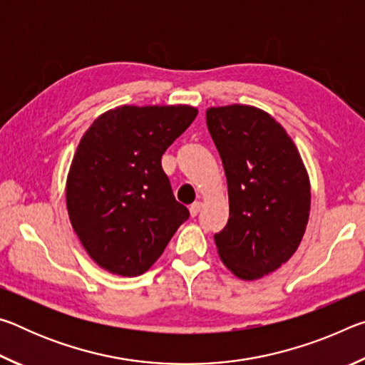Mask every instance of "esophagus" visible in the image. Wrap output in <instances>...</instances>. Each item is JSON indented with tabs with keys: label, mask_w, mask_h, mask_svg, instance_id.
I'll use <instances>...</instances> for the list:
<instances>
[{
	"label": "esophagus",
	"mask_w": 365,
	"mask_h": 365,
	"mask_svg": "<svg viewBox=\"0 0 365 365\" xmlns=\"http://www.w3.org/2000/svg\"><path fill=\"white\" fill-rule=\"evenodd\" d=\"M201 207H202V202L201 201H195L193 205L190 206V214L195 217V215H197V212L201 211Z\"/></svg>",
	"instance_id": "34e87169"
}]
</instances>
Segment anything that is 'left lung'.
<instances>
[{
  "instance_id": "1",
  "label": "left lung",
  "mask_w": 365,
  "mask_h": 365,
  "mask_svg": "<svg viewBox=\"0 0 365 365\" xmlns=\"http://www.w3.org/2000/svg\"><path fill=\"white\" fill-rule=\"evenodd\" d=\"M206 122L224 164L230 205L215 246L238 279H261L301 243L311 209L307 172L285 128L261 109L211 108Z\"/></svg>"
}]
</instances>
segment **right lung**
I'll return each instance as SVG.
<instances>
[{"mask_svg":"<svg viewBox=\"0 0 365 365\" xmlns=\"http://www.w3.org/2000/svg\"><path fill=\"white\" fill-rule=\"evenodd\" d=\"M191 106H122L91 123L67 177L71 224L90 257L110 274H145L190 217L160 158L187 130Z\"/></svg>","mask_w":365,"mask_h":365,"instance_id":"1","label":"right lung"}]
</instances>
